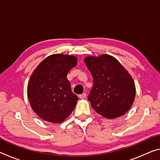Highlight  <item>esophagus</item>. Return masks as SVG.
<instances>
[{"label":"esophagus","mask_w":160,"mask_h":160,"mask_svg":"<svg viewBox=\"0 0 160 160\" xmlns=\"http://www.w3.org/2000/svg\"><path fill=\"white\" fill-rule=\"evenodd\" d=\"M78 97H79V98H80V99H84V98H85V97H86V94L85 93H82V94H79V95H78Z\"/></svg>","instance_id":"1"}]
</instances>
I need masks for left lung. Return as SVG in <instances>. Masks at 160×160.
Listing matches in <instances>:
<instances>
[{
	"mask_svg": "<svg viewBox=\"0 0 160 160\" xmlns=\"http://www.w3.org/2000/svg\"><path fill=\"white\" fill-rule=\"evenodd\" d=\"M85 63L93 79L88 100L96 112L109 119L123 116L131 107L135 86L131 75L118 60L102 54L88 56Z\"/></svg>",
	"mask_w": 160,
	"mask_h": 160,
	"instance_id": "left-lung-1",
	"label": "left lung"
}]
</instances>
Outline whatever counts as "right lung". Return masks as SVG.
Returning <instances> with one entry per match:
<instances>
[{"label": "right lung", "instance_id": "add662e5", "mask_svg": "<svg viewBox=\"0 0 160 160\" xmlns=\"http://www.w3.org/2000/svg\"><path fill=\"white\" fill-rule=\"evenodd\" d=\"M76 65L75 56L53 54L34 70L28 85V97L32 109L40 118L58 123L73 111L78 97L71 90L67 74Z\"/></svg>", "mask_w": 160, "mask_h": 160}]
</instances>
